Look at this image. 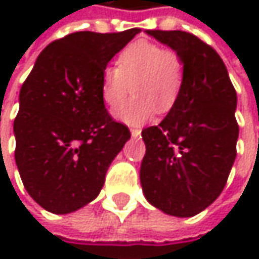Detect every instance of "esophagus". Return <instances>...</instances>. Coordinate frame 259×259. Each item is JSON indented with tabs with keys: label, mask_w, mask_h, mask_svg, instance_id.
Instances as JSON below:
<instances>
[{
	"label": "esophagus",
	"mask_w": 259,
	"mask_h": 259,
	"mask_svg": "<svg viewBox=\"0 0 259 259\" xmlns=\"http://www.w3.org/2000/svg\"><path fill=\"white\" fill-rule=\"evenodd\" d=\"M130 135H132L133 138H138V136L141 135V130H139V129H130Z\"/></svg>",
	"instance_id": "1"
}]
</instances>
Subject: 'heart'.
I'll list each match as a JSON object with an SVG mask.
<instances>
[{
	"instance_id": "heart-1",
	"label": "heart",
	"mask_w": 259,
	"mask_h": 259,
	"mask_svg": "<svg viewBox=\"0 0 259 259\" xmlns=\"http://www.w3.org/2000/svg\"><path fill=\"white\" fill-rule=\"evenodd\" d=\"M184 63L179 52L160 45L138 40L126 46L117 67L106 66L100 73V96L115 108L134 87V97L114 109V117L129 126H141L159 114L169 112L181 94Z\"/></svg>"
}]
</instances>
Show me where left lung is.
<instances>
[{
	"label": "left lung",
	"mask_w": 259,
	"mask_h": 259,
	"mask_svg": "<svg viewBox=\"0 0 259 259\" xmlns=\"http://www.w3.org/2000/svg\"><path fill=\"white\" fill-rule=\"evenodd\" d=\"M179 52L184 82L159 126L142 130L139 179L147 201L166 214L192 218L224 190L237 154V94L219 54L186 31H145Z\"/></svg>",
	"instance_id": "left-lung-1"
}]
</instances>
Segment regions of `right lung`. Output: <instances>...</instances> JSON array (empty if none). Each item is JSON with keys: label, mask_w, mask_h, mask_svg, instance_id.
<instances>
[{"label": "right lung", "mask_w": 259, "mask_h": 259, "mask_svg": "<svg viewBox=\"0 0 259 259\" xmlns=\"http://www.w3.org/2000/svg\"><path fill=\"white\" fill-rule=\"evenodd\" d=\"M139 32L79 31L48 45L19 93L15 159L29 196L55 214L97 198L130 139L100 96V73Z\"/></svg>", "instance_id": "1"}]
</instances>
